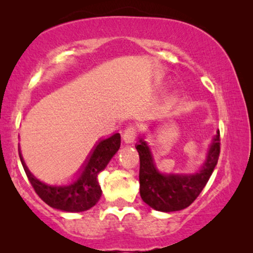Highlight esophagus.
I'll list each match as a JSON object with an SVG mask.
<instances>
[{"instance_id":"1","label":"esophagus","mask_w":253,"mask_h":253,"mask_svg":"<svg viewBox=\"0 0 253 253\" xmlns=\"http://www.w3.org/2000/svg\"><path fill=\"white\" fill-rule=\"evenodd\" d=\"M137 137V127L134 126H129L123 132V140L126 143H133Z\"/></svg>"}]
</instances>
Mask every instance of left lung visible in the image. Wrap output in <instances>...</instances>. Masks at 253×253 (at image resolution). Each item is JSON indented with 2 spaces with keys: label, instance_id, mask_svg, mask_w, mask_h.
Listing matches in <instances>:
<instances>
[{
  "label": "left lung",
  "instance_id": "1",
  "mask_svg": "<svg viewBox=\"0 0 253 253\" xmlns=\"http://www.w3.org/2000/svg\"><path fill=\"white\" fill-rule=\"evenodd\" d=\"M140 159V197L160 212H174L191 205L212 175L220 155V131L213 139L203 169L192 175H164L154 167L151 151L144 140L136 146Z\"/></svg>",
  "mask_w": 253,
  "mask_h": 253
}]
</instances>
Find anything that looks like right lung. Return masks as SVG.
I'll list each match as a JSON object with an SVG mask.
<instances>
[{"label":"right lung","mask_w":253,"mask_h":253,"mask_svg":"<svg viewBox=\"0 0 253 253\" xmlns=\"http://www.w3.org/2000/svg\"><path fill=\"white\" fill-rule=\"evenodd\" d=\"M120 146V133L100 141L79 178L67 186H51L40 182L29 171L22 155H19V158L34 191L47 205L65 212H84L99 202L102 191L96 176L106 168Z\"/></svg>","instance_id":"add662e5"}]
</instances>
